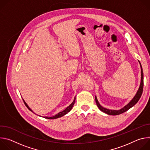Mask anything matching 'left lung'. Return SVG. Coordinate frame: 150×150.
<instances>
[{
  "mask_svg": "<svg viewBox=\"0 0 150 150\" xmlns=\"http://www.w3.org/2000/svg\"><path fill=\"white\" fill-rule=\"evenodd\" d=\"M139 64H140V67H141V83H140V85L136 93V94L135 95V96L134 97V98L128 103L125 106H124L123 108H122L120 110H110L108 109H106L103 108V106H101L99 102L98 101V100L97 98V97L96 96L95 97V100H96V102L97 103V105L98 106V108H99V109L102 111L103 112L108 114L109 115H119L120 114H122L125 112H126L127 110H129V109H131V108L136 104L137 103V102L138 101V100H139V98H141V96L142 94V91H143V87H144V74H143V71H142V66L141 65V63L139 61H138Z\"/></svg>",
  "mask_w": 150,
  "mask_h": 150,
  "instance_id": "1",
  "label": "left lung"
}]
</instances>
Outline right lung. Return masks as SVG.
I'll return each instance as SVG.
<instances>
[{"instance_id": "right-lung-1", "label": "right lung", "mask_w": 150, "mask_h": 150, "mask_svg": "<svg viewBox=\"0 0 150 150\" xmlns=\"http://www.w3.org/2000/svg\"><path fill=\"white\" fill-rule=\"evenodd\" d=\"M23 101H24V104H25V105L27 106V108L31 111V112H32L33 113H34V112L30 108V107L28 105V104L26 103V102L24 101V100L23 98ZM75 98H74V101H73V102L69 105V106H68L67 108L64 110H63L62 112H59V113H58L57 114H56V115H54V116H52V117H48V116H40V115H38V116H41V117H44V118H46V119H57V118H59V117H62L63 116H64V115H65L66 114H67L68 113H69L70 111H71V110L72 109V108H73V106H74V104H75ZM37 115V114H36Z\"/></svg>"}]
</instances>
